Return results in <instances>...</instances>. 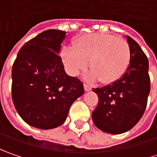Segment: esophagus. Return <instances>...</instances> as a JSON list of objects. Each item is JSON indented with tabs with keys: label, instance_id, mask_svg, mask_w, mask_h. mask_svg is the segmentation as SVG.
Listing matches in <instances>:
<instances>
[{
	"label": "esophagus",
	"instance_id": "1",
	"mask_svg": "<svg viewBox=\"0 0 157 157\" xmlns=\"http://www.w3.org/2000/svg\"><path fill=\"white\" fill-rule=\"evenodd\" d=\"M84 89H85V91L86 92H89V91H91L92 90V87L90 86H88V85H84Z\"/></svg>",
	"mask_w": 157,
	"mask_h": 157
}]
</instances>
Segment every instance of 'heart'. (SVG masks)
Returning <instances> with one entry per match:
<instances>
[{
  "instance_id": "heart-1",
  "label": "heart",
  "mask_w": 157,
  "mask_h": 157,
  "mask_svg": "<svg viewBox=\"0 0 157 157\" xmlns=\"http://www.w3.org/2000/svg\"><path fill=\"white\" fill-rule=\"evenodd\" d=\"M62 60L71 75L76 76L87 66L85 75L89 81L100 79L109 84L125 74L130 63L129 45L121 36L110 34H87L81 36L73 47L62 50Z\"/></svg>"
}]
</instances>
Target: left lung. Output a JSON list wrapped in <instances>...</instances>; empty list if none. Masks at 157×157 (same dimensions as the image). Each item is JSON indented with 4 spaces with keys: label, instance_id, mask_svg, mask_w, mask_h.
I'll list each match as a JSON object with an SVG mask.
<instances>
[{
    "label": "left lung",
    "instance_id": "1",
    "mask_svg": "<svg viewBox=\"0 0 157 157\" xmlns=\"http://www.w3.org/2000/svg\"><path fill=\"white\" fill-rule=\"evenodd\" d=\"M130 63L120 79L101 88L93 89L99 103L93 112L94 125L103 132L119 135L131 129L146 109L150 91L148 60L142 48L127 36Z\"/></svg>",
    "mask_w": 157,
    "mask_h": 157
}]
</instances>
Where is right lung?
<instances>
[{"instance_id": "add662e5", "label": "right lung", "mask_w": 157, "mask_h": 157, "mask_svg": "<svg viewBox=\"0 0 157 157\" xmlns=\"http://www.w3.org/2000/svg\"><path fill=\"white\" fill-rule=\"evenodd\" d=\"M65 31L48 29L27 42L12 67V99L29 125L52 129L65 121L70 107L85 91L67 75L59 57Z\"/></svg>"}]
</instances>
